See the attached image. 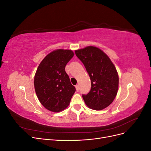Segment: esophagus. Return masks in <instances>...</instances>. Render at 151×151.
Segmentation results:
<instances>
[{"mask_svg":"<svg viewBox=\"0 0 151 151\" xmlns=\"http://www.w3.org/2000/svg\"><path fill=\"white\" fill-rule=\"evenodd\" d=\"M76 91H79V85H76Z\"/></svg>","mask_w":151,"mask_h":151,"instance_id":"obj_1","label":"esophagus"}]
</instances>
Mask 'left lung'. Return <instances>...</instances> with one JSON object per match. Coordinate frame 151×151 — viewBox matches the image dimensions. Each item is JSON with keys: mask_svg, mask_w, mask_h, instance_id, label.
<instances>
[{"mask_svg": "<svg viewBox=\"0 0 151 151\" xmlns=\"http://www.w3.org/2000/svg\"><path fill=\"white\" fill-rule=\"evenodd\" d=\"M76 56L83 63L91 81V89L83 95L86 104L94 110L110 105L118 93L119 78L113 62L103 50L94 46L76 50Z\"/></svg>", "mask_w": 151, "mask_h": 151, "instance_id": "8db88e82", "label": "left lung"}]
</instances>
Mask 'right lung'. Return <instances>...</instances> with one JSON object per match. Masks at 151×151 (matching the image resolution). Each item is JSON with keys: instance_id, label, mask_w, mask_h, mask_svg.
<instances>
[{"instance_id": "add662e5", "label": "right lung", "mask_w": 151, "mask_h": 151, "mask_svg": "<svg viewBox=\"0 0 151 151\" xmlns=\"http://www.w3.org/2000/svg\"><path fill=\"white\" fill-rule=\"evenodd\" d=\"M74 55L71 50H55L43 59L36 70L35 92L41 104L50 111L57 113L65 109L75 93V87L65 70Z\"/></svg>"}]
</instances>
